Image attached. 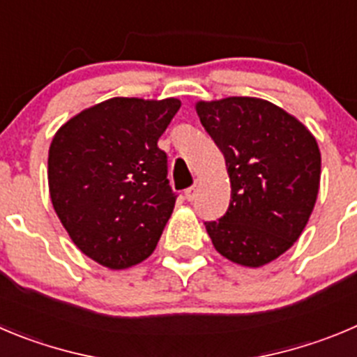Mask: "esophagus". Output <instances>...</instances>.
<instances>
[{"label":"esophagus","instance_id":"34e87169","mask_svg":"<svg viewBox=\"0 0 357 357\" xmlns=\"http://www.w3.org/2000/svg\"><path fill=\"white\" fill-rule=\"evenodd\" d=\"M196 195H198V184H192L191 188L185 189V200H188V202L195 200Z\"/></svg>","mask_w":357,"mask_h":357}]
</instances>
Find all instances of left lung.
Here are the masks:
<instances>
[{
  "label": "left lung",
  "instance_id": "obj_1",
  "mask_svg": "<svg viewBox=\"0 0 357 357\" xmlns=\"http://www.w3.org/2000/svg\"><path fill=\"white\" fill-rule=\"evenodd\" d=\"M196 113L230 175L228 211L207 221L228 260L266 266L285 253L308 223L320 184V150L292 114L257 97L198 102Z\"/></svg>",
  "mask_w": 357,
  "mask_h": 357
}]
</instances>
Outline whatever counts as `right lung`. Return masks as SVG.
<instances>
[{"label": "right lung", "instance_id": "add662e5", "mask_svg": "<svg viewBox=\"0 0 357 357\" xmlns=\"http://www.w3.org/2000/svg\"><path fill=\"white\" fill-rule=\"evenodd\" d=\"M178 109V99L114 97L54 134L52 207L74 244L100 266L127 269L155 250L176 200L157 142Z\"/></svg>", "mask_w": 357, "mask_h": 357}]
</instances>
